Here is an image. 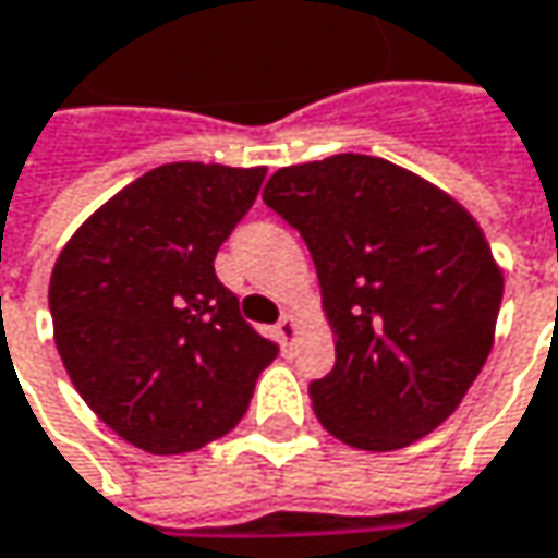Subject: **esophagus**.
I'll list each match as a JSON object with an SVG mask.
<instances>
[{
  "label": "esophagus",
  "mask_w": 558,
  "mask_h": 558,
  "mask_svg": "<svg viewBox=\"0 0 558 558\" xmlns=\"http://www.w3.org/2000/svg\"><path fill=\"white\" fill-rule=\"evenodd\" d=\"M276 337H279L282 347H292V343H295V337H299V320H295V314H286V317L276 324Z\"/></svg>",
  "instance_id": "obj_1"
}]
</instances>
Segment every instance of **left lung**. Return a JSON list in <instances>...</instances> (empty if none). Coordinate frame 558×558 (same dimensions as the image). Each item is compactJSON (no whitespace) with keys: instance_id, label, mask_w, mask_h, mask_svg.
<instances>
[{"instance_id":"8db88e82","label":"left lung","mask_w":558,"mask_h":558,"mask_svg":"<svg viewBox=\"0 0 558 558\" xmlns=\"http://www.w3.org/2000/svg\"><path fill=\"white\" fill-rule=\"evenodd\" d=\"M263 202L317 269L337 360L308 385L317 421L369 453L437 430L482 373L505 279L472 215L379 157L286 167Z\"/></svg>"}]
</instances>
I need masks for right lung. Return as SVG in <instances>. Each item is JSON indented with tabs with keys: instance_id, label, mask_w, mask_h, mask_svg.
I'll return each instance as SVG.
<instances>
[{
	"instance_id": "obj_1",
	"label": "right lung",
	"mask_w": 558,
	"mask_h": 558,
	"mask_svg": "<svg viewBox=\"0 0 558 558\" xmlns=\"http://www.w3.org/2000/svg\"><path fill=\"white\" fill-rule=\"evenodd\" d=\"M263 175L157 167L108 198L57 256L47 302L60 360L83 401L147 453H192L225 437L279 356L215 276Z\"/></svg>"
}]
</instances>
